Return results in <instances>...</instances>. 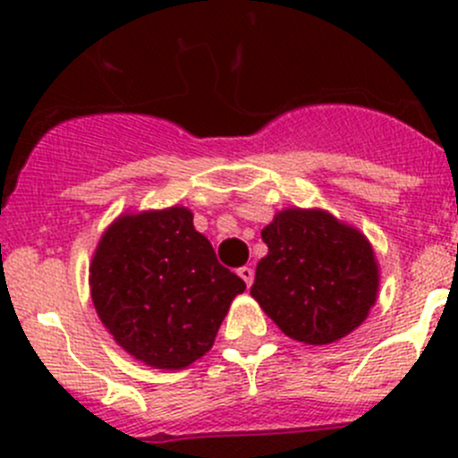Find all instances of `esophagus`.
I'll return each instance as SVG.
<instances>
[{
	"instance_id": "1",
	"label": "esophagus",
	"mask_w": 458,
	"mask_h": 458,
	"mask_svg": "<svg viewBox=\"0 0 458 458\" xmlns=\"http://www.w3.org/2000/svg\"><path fill=\"white\" fill-rule=\"evenodd\" d=\"M239 276H242V279L246 281L248 288H250L252 281H255V270H252V267H248V266H243V267H239Z\"/></svg>"
}]
</instances>
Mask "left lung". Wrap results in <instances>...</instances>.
<instances>
[{
  "label": "left lung",
  "instance_id": "obj_1",
  "mask_svg": "<svg viewBox=\"0 0 458 458\" xmlns=\"http://www.w3.org/2000/svg\"><path fill=\"white\" fill-rule=\"evenodd\" d=\"M261 237L267 255L250 294L285 336L327 345L366 321L377 303L378 263L361 230L321 208H285Z\"/></svg>",
  "mask_w": 458,
  "mask_h": 458
}]
</instances>
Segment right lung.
<instances>
[{
  "label": "right lung",
  "mask_w": 458,
  "mask_h": 458,
  "mask_svg": "<svg viewBox=\"0 0 458 458\" xmlns=\"http://www.w3.org/2000/svg\"><path fill=\"white\" fill-rule=\"evenodd\" d=\"M88 284L117 345L157 370H183L201 359L246 290L183 206L119 215L97 243Z\"/></svg>",
  "instance_id": "obj_1"
}]
</instances>
